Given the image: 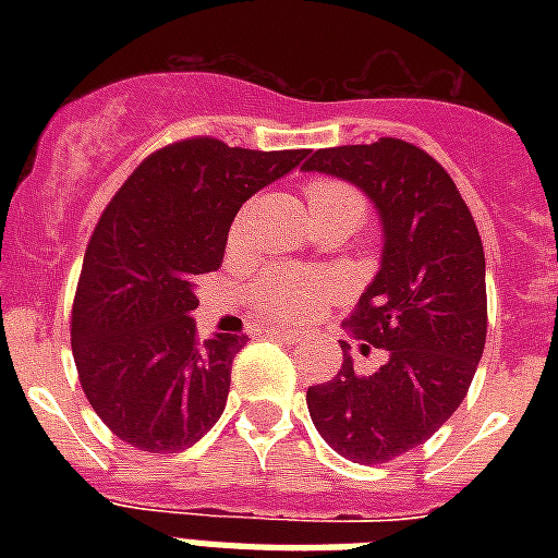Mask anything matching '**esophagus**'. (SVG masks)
Returning a JSON list of instances; mask_svg holds the SVG:
<instances>
[{
	"label": "esophagus",
	"mask_w": 558,
	"mask_h": 558,
	"mask_svg": "<svg viewBox=\"0 0 558 558\" xmlns=\"http://www.w3.org/2000/svg\"><path fill=\"white\" fill-rule=\"evenodd\" d=\"M271 339L283 341V344H301V341H304V336H298V332H292V330H271Z\"/></svg>",
	"instance_id": "esophagus-1"
}]
</instances>
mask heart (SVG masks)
I'll use <instances>...</instances> for the list:
<instances>
[{
    "mask_svg": "<svg viewBox=\"0 0 558 558\" xmlns=\"http://www.w3.org/2000/svg\"><path fill=\"white\" fill-rule=\"evenodd\" d=\"M306 202L313 217L318 214H350L362 219L365 202L356 187L341 179H313L306 185ZM240 228V222H236ZM339 287L324 271L301 269H269L248 287V304L260 318L271 324H301L318 315L336 298Z\"/></svg>",
    "mask_w": 558,
    "mask_h": 558,
    "instance_id": "b5f03b06",
    "label": "heart"
}]
</instances>
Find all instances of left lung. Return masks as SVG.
Here are the masks:
<instances>
[{"label":"left lung","mask_w":558,"mask_h":558,"mask_svg":"<svg viewBox=\"0 0 558 558\" xmlns=\"http://www.w3.org/2000/svg\"><path fill=\"white\" fill-rule=\"evenodd\" d=\"M304 170L348 179L379 208L381 269L348 327L388 350L371 376L344 353L330 381L306 390V405L341 458L390 463L428 440L472 385L486 344L484 243L458 185L416 144L379 138L315 150Z\"/></svg>","instance_id":"left-lung-1"}]
</instances>
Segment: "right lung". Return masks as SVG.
Instances as JSON below:
<instances>
[{"instance_id": "right-lung-1", "label": "right lung", "mask_w": 558, "mask_h": 558, "mask_svg": "<svg viewBox=\"0 0 558 558\" xmlns=\"http://www.w3.org/2000/svg\"><path fill=\"white\" fill-rule=\"evenodd\" d=\"M306 150H243L193 135L150 153L92 231L72 304V353L95 414L124 442L173 454L226 411L248 336L202 341L196 278L219 269L228 228L252 193Z\"/></svg>"}]
</instances>
